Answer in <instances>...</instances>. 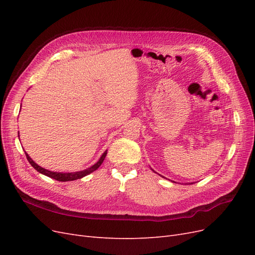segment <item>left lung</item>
I'll use <instances>...</instances> for the list:
<instances>
[{"instance_id":"1","label":"left lung","mask_w":255,"mask_h":255,"mask_svg":"<svg viewBox=\"0 0 255 255\" xmlns=\"http://www.w3.org/2000/svg\"><path fill=\"white\" fill-rule=\"evenodd\" d=\"M153 171H154V170H153ZM163 177H164V176H163Z\"/></svg>"}]
</instances>
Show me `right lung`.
<instances>
[{
	"mask_svg": "<svg viewBox=\"0 0 255 255\" xmlns=\"http://www.w3.org/2000/svg\"><path fill=\"white\" fill-rule=\"evenodd\" d=\"M106 154H107V151H105V152L102 154V156L100 157V159L97 161V163H96L95 165H92L91 167H89V168H87V169H85V170L76 171V172H66V173H64V172H54V171H50V170H47V169H44V168H42V167H40V166H38V165L35 163V161L29 157L28 154L25 152V155H26L27 160L29 161V164L32 165L38 172H40L41 174L47 175V176L51 177V179H54V180L59 181V182H68V181H74V180H78V179H82V177L86 176V175L90 174L91 172L96 171L97 169L102 165L103 160H104V158H105V156H106Z\"/></svg>",
	"mask_w": 255,
	"mask_h": 255,
	"instance_id": "1",
	"label": "right lung"
}]
</instances>
